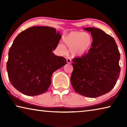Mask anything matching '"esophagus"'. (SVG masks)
I'll return each instance as SVG.
<instances>
[{"instance_id":"34e87169","label":"esophagus","mask_w":127,"mask_h":127,"mask_svg":"<svg viewBox=\"0 0 127 127\" xmlns=\"http://www.w3.org/2000/svg\"><path fill=\"white\" fill-rule=\"evenodd\" d=\"M66 62H67V63L68 64L71 63L72 62L71 59H70V58H66Z\"/></svg>"}]
</instances>
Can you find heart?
<instances>
[{"instance_id": "b5f03b06", "label": "heart", "mask_w": 127, "mask_h": 127, "mask_svg": "<svg viewBox=\"0 0 127 127\" xmlns=\"http://www.w3.org/2000/svg\"><path fill=\"white\" fill-rule=\"evenodd\" d=\"M58 48L65 52V48L70 49L73 57H81L86 54L93 45L94 38L91 33L82 31H72L64 35Z\"/></svg>"}]
</instances>
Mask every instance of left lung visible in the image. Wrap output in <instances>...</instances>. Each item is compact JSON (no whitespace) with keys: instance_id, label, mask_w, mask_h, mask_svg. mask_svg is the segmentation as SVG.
Returning a JSON list of instances; mask_svg holds the SVG:
<instances>
[{"instance_id":"obj_1","label":"left lung","mask_w":127,"mask_h":127,"mask_svg":"<svg viewBox=\"0 0 127 127\" xmlns=\"http://www.w3.org/2000/svg\"><path fill=\"white\" fill-rule=\"evenodd\" d=\"M83 30L91 32L93 45L86 54L72 60L70 82L77 94L95 98L108 93L115 86L120 72V55L111 36L97 28Z\"/></svg>"}]
</instances>
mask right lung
<instances>
[{
	"label": "right lung",
	"mask_w": 127,
	"mask_h": 127,
	"mask_svg": "<svg viewBox=\"0 0 127 127\" xmlns=\"http://www.w3.org/2000/svg\"><path fill=\"white\" fill-rule=\"evenodd\" d=\"M61 37L49 26H33L18 34L7 63L8 78L15 89L27 96L48 91L53 73L66 64L65 58L52 52Z\"/></svg>",
	"instance_id": "1"
}]
</instances>
